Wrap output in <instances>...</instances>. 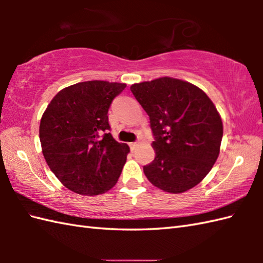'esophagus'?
Wrapping results in <instances>:
<instances>
[{
  "label": "esophagus",
  "instance_id": "34e87169",
  "mask_svg": "<svg viewBox=\"0 0 263 263\" xmlns=\"http://www.w3.org/2000/svg\"><path fill=\"white\" fill-rule=\"evenodd\" d=\"M128 146H130V148H131L132 150H135L136 147L138 146V142H130V143H128Z\"/></svg>",
  "mask_w": 263,
  "mask_h": 263
}]
</instances>
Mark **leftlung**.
<instances>
[{
	"label": "left lung",
	"instance_id": "8db88e82",
	"mask_svg": "<svg viewBox=\"0 0 263 263\" xmlns=\"http://www.w3.org/2000/svg\"><path fill=\"white\" fill-rule=\"evenodd\" d=\"M150 120L156 157L143 166L155 186L170 193L194 187L219 155L222 122L210 98L197 86L159 78L131 86Z\"/></svg>",
	"mask_w": 263,
	"mask_h": 263
}]
</instances>
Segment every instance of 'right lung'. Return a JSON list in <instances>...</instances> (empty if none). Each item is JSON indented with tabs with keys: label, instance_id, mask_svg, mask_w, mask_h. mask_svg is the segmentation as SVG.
I'll return each instance as SVG.
<instances>
[{
	"label": "right lung",
	"instance_id": "1",
	"mask_svg": "<svg viewBox=\"0 0 263 263\" xmlns=\"http://www.w3.org/2000/svg\"><path fill=\"white\" fill-rule=\"evenodd\" d=\"M125 83L86 81L58 92L39 125L43 155L63 185L97 195L113 187L130 148L110 135L108 108Z\"/></svg>",
	"mask_w": 263,
	"mask_h": 263
}]
</instances>
